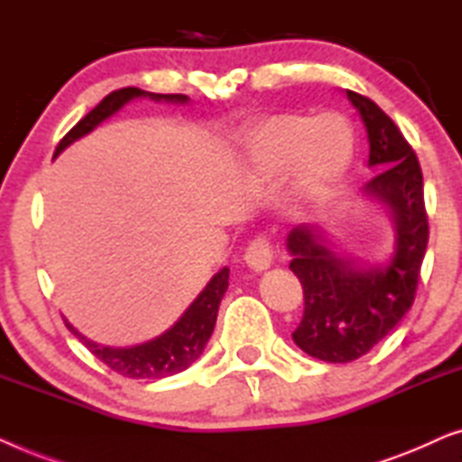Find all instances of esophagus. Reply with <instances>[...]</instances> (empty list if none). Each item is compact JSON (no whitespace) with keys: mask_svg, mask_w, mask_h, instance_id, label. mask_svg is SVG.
I'll return each instance as SVG.
<instances>
[{"mask_svg":"<svg viewBox=\"0 0 462 462\" xmlns=\"http://www.w3.org/2000/svg\"><path fill=\"white\" fill-rule=\"evenodd\" d=\"M244 261L250 269H254L261 273V271H267L271 264H273V245L267 237H256L252 239V244L245 250Z\"/></svg>","mask_w":462,"mask_h":462,"instance_id":"esophagus-1","label":"esophagus"}]
</instances>
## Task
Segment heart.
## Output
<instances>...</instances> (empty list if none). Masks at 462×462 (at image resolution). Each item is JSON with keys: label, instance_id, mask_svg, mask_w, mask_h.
I'll return each instance as SVG.
<instances>
[{"label": "heart", "instance_id": "obj_1", "mask_svg": "<svg viewBox=\"0 0 462 462\" xmlns=\"http://www.w3.org/2000/svg\"><path fill=\"white\" fill-rule=\"evenodd\" d=\"M244 153L256 180L275 182L286 174L283 204L307 212L326 204L343 185L356 157V136L337 113H277L245 132Z\"/></svg>", "mask_w": 462, "mask_h": 462}]
</instances>
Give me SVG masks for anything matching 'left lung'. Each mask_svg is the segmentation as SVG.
<instances>
[{
	"label": "left lung",
	"mask_w": 462,
	"mask_h": 462,
	"mask_svg": "<svg viewBox=\"0 0 462 462\" xmlns=\"http://www.w3.org/2000/svg\"><path fill=\"white\" fill-rule=\"evenodd\" d=\"M346 97L368 132V166L381 170L365 182L364 195L387 206L395 248L387 264H365L332 252L318 226L299 225L288 233L290 269L305 294V313L292 338L307 356L330 364L365 356L400 324L414 302L429 242L416 153L381 106L357 92L346 90Z\"/></svg>",
	"instance_id": "1"
}]
</instances>
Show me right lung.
Here are the masks:
<instances>
[{
  "mask_svg": "<svg viewBox=\"0 0 462 462\" xmlns=\"http://www.w3.org/2000/svg\"><path fill=\"white\" fill-rule=\"evenodd\" d=\"M134 98H151V100H166V103L185 105L189 103V97L185 94H153L144 92L141 88H122V90L111 92L105 97L94 109L88 113L84 119H79L67 136L59 143L54 151V157L60 155L69 144L78 141V138L90 134V132L109 119L111 116L128 105ZM229 288V269L223 267L206 288L201 290L187 311L180 315L179 321L166 332L155 337L147 343L134 345V346H105L94 343V340L86 338L84 334L75 330V328L65 319V326L90 349L92 356H97L100 362L109 365L117 374L128 378H147V381H155V378H166L179 372L187 370L195 359L201 356L208 340H210L214 332V324H217L218 305Z\"/></svg>",
  "mask_w": 462,
  "mask_h": 462,
  "instance_id": "obj_1",
  "label": "right lung"
}]
</instances>
